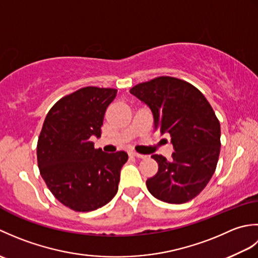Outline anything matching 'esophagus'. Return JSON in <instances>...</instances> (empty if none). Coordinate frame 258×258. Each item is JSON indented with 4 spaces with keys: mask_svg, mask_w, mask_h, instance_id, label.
<instances>
[{
    "mask_svg": "<svg viewBox=\"0 0 258 258\" xmlns=\"http://www.w3.org/2000/svg\"><path fill=\"white\" fill-rule=\"evenodd\" d=\"M130 155H131V156H133V157H138V158H145V157H146L145 155L139 154V153H136V152H131V153H130Z\"/></svg>",
    "mask_w": 258,
    "mask_h": 258,
    "instance_id": "34e87169",
    "label": "esophagus"
}]
</instances>
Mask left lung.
I'll return each mask as SVG.
<instances>
[{"label":"left lung","instance_id":"1","mask_svg":"<svg viewBox=\"0 0 258 258\" xmlns=\"http://www.w3.org/2000/svg\"><path fill=\"white\" fill-rule=\"evenodd\" d=\"M154 116V128L171 135L172 161L152 157L158 164L146 180L155 199L183 204L205 188L216 169L221 151V125L211 104L194 85L172 76H160L130 90Z\"/></svg>","mask_w":258,"mask_h":258}]
</instances>
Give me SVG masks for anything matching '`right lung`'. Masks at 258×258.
<instances>
[{
	"label": "right lung",
	"mask_w": 258,
	"mask_h": 258,
	"mask_svg": "<svg viewBox=\"0 0 258 258\" xmlns=\"http://www.w3.org/2000/svg\"><path fill=\"white\" fill-rule=\"evenodd\" d=\"M117 91L86 86L62 97L48 111L36 155L42 178L63 205L75 212L95 211L117 193L126 152L94 149L104 115Z\"/></svg>",
	"instance_id": "obj_1"
}]
</instances>
